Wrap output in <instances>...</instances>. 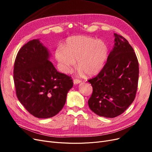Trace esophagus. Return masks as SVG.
I'll return each mask as SVG.
<instances>
[{
    "mask_svg": "<svg viewBox=\"0 0 152 152\" xmlns=\"http://www.w3.org/2000/svg\"><path fill=\"white\" fill-rule=\"evenodd\" d=\"M73 83H74V84H77L81 83V80H79V79H74Z\"/></svg>",
    "mask_w": 152,
    "mask_h": 152,
    "instance_id": "obj_1",
    "label": "esophagus"
}]
</instances>
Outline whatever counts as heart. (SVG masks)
Wrapping results in <instances>:
<instances>
[{
  "label": "heart",
  "mask_w": 152,
  "mask_h": 152,
  "mask_svg": "<svg viewBox=\"0 0 152 152\" xmlns=\"http://www.w3.org/2000/svg\"><path fill=\"white\" fill-rule=\"evenodd\" d=\"M108 48L102 40L86 36H73L68 37L63 48L55 51V58L60 69L64 73H69L76 65L80 73L87 76L97 75L102 69L107 58Z\"/></svg>",
  "instance_id": "1"
}]
</instances>
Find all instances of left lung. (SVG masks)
Wrapping results in <instances>:
<instances>
[{"label": "left lung", "mask_w": 152, "mask_h": 152, "mask_svg": "<svg viewBox=\"0 0 152 152\" xmlns=\"http://www.w3.org/2000/svg\"><path fill=\"white\" fill-rule=\"evenodd\" d=\"M115 44L100 73L88 81L93 92L90 109L99 116L121 115L135 99L139 81V62L134 49L123 36L114 34Z\"/></svg>", "instance_id": "obj_1"}]
</instances>
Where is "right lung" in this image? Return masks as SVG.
Instances as JSON below:
<instances>
[{"mask_svg":"<svg viewBox=\"0 0 152 152\" xmlns=\"http://www.w3.org/2000/svg\"><path fill=\"white\" fill-rule=\"evenodd\" d=\"M39 39L24 45L16 57L13 79L16 94L29 113L38 118L57 115L73 87L71 77L57 71Z\"/></svg>","mask_w":152,"mask_h":152,"instance_id":"1","label":"right lung"}]
</instances>
